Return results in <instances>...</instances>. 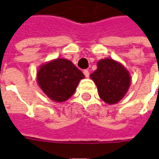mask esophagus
Instances as JSON below:
<instances>
[{
    "instance_id": "34e87169",
    "label": "esophagus",
    "mask_w": 159,
    "mask_h": 159,
    "mask_svg": "<svg viewBox=\"0 0 159 159\" xmlns=\"http://www.w3.org/2000/svg\"><path fill=\"white\" fill-rule=\"evenodd\" d=\"M83 73H84V75L86 76V78H89V71L88 70H83Z\"/></svg>"
}]
</instances>
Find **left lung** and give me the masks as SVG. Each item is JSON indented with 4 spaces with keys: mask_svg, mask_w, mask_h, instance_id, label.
Masks as SVG:
<instances>
[{
    "mask_svg": "<svg viewBox=\"0 0 159 159\" xmlns=\"http://www.w3.org/2000/svg\"><path fill=\"white\" fill-rule=\"evenodd\" d=\"M90 78L97 87L100 98L108 104L119 102L126 95L131 85L129 71L112 58L99 60L97 69Z\"/></svg>",
    "mask_w": 159,
    "mask_h": 159,
    "instance_id": "1",
    "label": "left lung"
}]
</instances>
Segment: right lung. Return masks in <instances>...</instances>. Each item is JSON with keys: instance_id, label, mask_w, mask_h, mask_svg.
<instances>
[{"instance_id": "add662e5", "label": "right lung", "mask_w": 159, "mask_h": 159, "mask_svg": "<svg viewBox=\"0 0 159 159\" xmlns=\"http://www.w3.org/2000/svg\"><path fill=\"white\" fill-rule=\"evenodd\" d=\"M85 75L70 60L56 58L41 64L37 71V83L45 95L57 102L67 101L75 93Z\"/></svg>"}]
</instances>
